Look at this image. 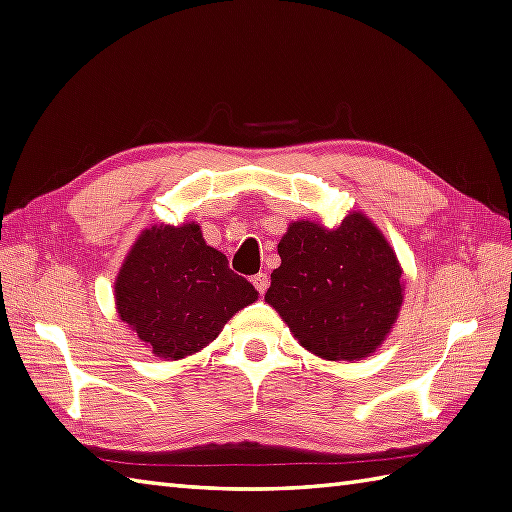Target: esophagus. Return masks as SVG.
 Returning a JSON list of instances; mask_svg holds the SVG:
<instances>
[{"instance_id": "obj_1", "label": "esophagus", "mask_w": 512, "mask_h": 512, "mask_svg": "<svg viewBox=\"0 0 512 512\" xmlns=\"http://www.w3.org/2000/svg\"><path fill=\"white\" fill-rule=\"evenodd\" d=\"M252 283H254V287H256L258 294L263 296L265 291H267V287H269V278H267V274H256V276L252 278Z\"/></svg>"}]
</instances>
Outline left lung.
Listing matches in <instances>:
<instances>
[{
	"mask_svg": "<svg viewBox=\"0 0 512 512\" xmlns=\"http://www.w3.org/2000/svg\"><path fill=\"white\" fill-rule=\"evenodd\" d=\"M280 267L265 300L307 351L360 360L380 347L402 307V267L362 212L336 229L294 221L278 243Z\"/></svg>",
	"mask_w": 512,
	"mask_h": 512,
	"instance_id": "obj_1",
	"label": "left lung"
}]
</instances>
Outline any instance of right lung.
Wrapping results in <instances>:
<instances>
[{"label":"right lung","instance_id":"add662e5","mask_svg":"<svg viewBox=\"0 0 512 512\" xmlns=\"http://www.w3.org/2000/svg\"><path fill=\"white\" fill-rule=\"evenodd\" d=\"M256 298L254 285L229 269L196 223L143 229L114 283L119 318L165 360L207 347Z\"/></svg>","mask_w":512,"mask_h":512}]
</instances>
